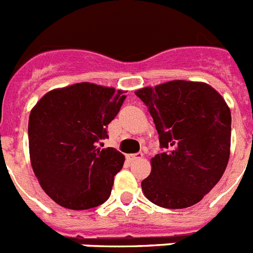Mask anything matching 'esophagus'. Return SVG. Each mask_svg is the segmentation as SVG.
I'll list each match as a JSON object with an SVG mask.
<instances>
[{"instance_id":"34e87169","label":"esophagus","mask_w":253,"mask_h":253,"mask_svg":"<svg viewBox=\"0 0 253 253\" xmlns=\"http://www.w3.org/2000/svg\"><path fill=\"white\" fill-rule=\"evenodd\" d=\"M143 157V153L142 152H138V153H130V155H126V159L129 161H135V160H139Z\"/></svg>"}]
</instances>
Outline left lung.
<instances>
[{"instance_id":"1","label":"left lung","mask_w":253,"mask_h":253,"mask_svg":"<svg viewBox=\"0 0 253 253\" xmlns=\"http://www.w3.org/2000/svg\"><path fill=\"white\" fill-rule=\"evenodd\" d=\"M135 94L147 106L164 148L151 159L144 196L165 209L193 206L216 185L229 161V107L201 82H166Z\"/></svg>"}]
</instances>
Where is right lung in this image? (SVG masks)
<instances>
[{"label": "right lung", "instance_id": "1", "mask_svg": "<svg viewBox=\"0 0 253 253\" xmlns=\"http://www.w3.org/2000/svg\"><path fill=\"white\" fill-rule=\"evenodd\" d=\"M123 93L84 82L49 90L30 111L32 168L43 191L60 206L88 210L110 197L125 159L97 143L109 138L106 128L120 111Z\"/></svg>", "mask_w": 253, "mask_h": 253}]
</instances>
